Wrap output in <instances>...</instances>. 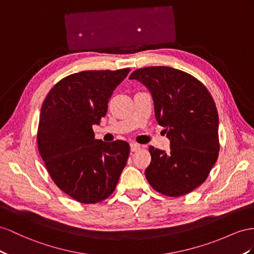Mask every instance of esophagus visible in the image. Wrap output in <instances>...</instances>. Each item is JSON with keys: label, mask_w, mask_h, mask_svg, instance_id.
Segmentation results:
<instances>
[{"label": "esophagus", "mask_w": 254, "mask_h": 254, "mask_svg": "<svg viewBox=\"0 0 254 254\" xmlns=\"http://www.w3.org/2000/svg\"><path fill=\"white\" fill-rule=\"evenodd\" d=\"M139 149H140V145L136 144V142H132V144H131V151L132 152L137 151V150H139Z\"/></svg>", "instance_id": "obj_1"}]
</instances>
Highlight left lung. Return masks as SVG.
I'll use <instances>...</instances> for the list:
<instances>
[{
  "mask_svg": "<svg viewBox=\"0 0 254 254\" xmlns=\"http://www.w3.org/2000/svg\"><path fill=\"white\" fill-rule=\"evenodd\" d=\"M129 79L150 91L155 118L171 139L168 153L149 147L148 183L166 196L190 193L207 179L219 155V117L211 94L194 76L168 66L138 68Z\"/></svg>",
  "mask_w": 254,
  "mask_h": 254,
  "instance_id": "1",
  "label": "left lung"
}]
</instances>
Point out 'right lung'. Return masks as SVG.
<instances>
[{
  "mask_svg": "<svg viewBox=\"0 0 254 254\" xmlns=\"http://www.w3.org/2000/svg\"><path fill=\"white\" fill-rule=\"evenodd\" d=\"M129 68L83 70L51 88L41 108L37 146L51 179L82 204L107 198L127 165V141L94 138L92 126L107 113V104Z\"/></svg>",
  "mask_w": 254,
  "mask_h": 254,
  "instance_id": "1",
  "label": "right lung"
}]
</instances>
